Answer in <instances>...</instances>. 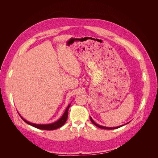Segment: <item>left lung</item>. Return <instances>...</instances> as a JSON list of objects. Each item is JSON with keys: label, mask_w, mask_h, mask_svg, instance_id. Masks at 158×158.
<instances>
[{"label": "left lung", "mask_w": 158, "mask_h": 158, "mask_svg": "<svg viewBox=\"0 0 158 158\" xmlns=\"http://www.w3.org/2000/svg\"><path fill=\"white\" fill-rule=\"evenodd\" d=\"M90 120H91V121H92V123L94 124V125H95V126L96 127H99V128H103V129H107V130H111V129H115V128H119L120 127H103V126H100V125H98L97 123H95L94 121V120L93 119L90 117Z\"/></svg>", "instance_id": "left-lung-1"}]
</instances>
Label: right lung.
Here are the masks:
<instances>
[{
  "mask_svg": "<svg viewBox=\"0 0 158 158\" xmlns=\"http://www.w3.org/2000/svg\"><path fill=\"white\" fill-rule=\"evenodd\" d=\"M70 106V104H69L68 107H66L65 111L63 114V115L61 117V118H60L58 121H56L54 123L52 124H48V125H37V124H33V123H31L30 122L27 121L26 120H25L24 118H23L20 115L21 118L23 119V121L26 122L27 124L30 125H31L33 127H34L37 128L39 129H41V130H49V131H51V130H55V129L59 128L60 127H61L63 126L64 124L66 123V120H67L68 118V113H69V109Z\"/></svg>",
  "mask_w": 158,
  "mask_h": 158,
  "instance_id": "right-lung-1",
  "label": "right lung"
}]
</instances>
